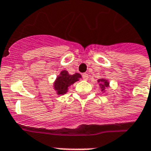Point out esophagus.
Instances as JSON below:
<instances>
[{
	"instance_id": "esophagus-1",
	"label": "esophagus",
	"mask_w": 151,
	"mask_h": 151,
	"mask_svg": "<svg viewBox=\"0 0 151 151\" xmlns=\"http://www.w3.org/2000/svg\"><path fill=\"white\" fill-rule=\"evenodd\" d=\"M89 78V75L87 74V73H83L82 74V78L84 79V80H87Z\"/></svg>"
}]
</instances>
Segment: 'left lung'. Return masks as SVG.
Instances as JSON below:
<instances>
[{
    "label": "left lung",
    "instance_id": "left-lung-1",
    "mask_svg": "<svg viewBox=\"0 0 151 151\" xmlns=\"http://www.w3.org/2000/svg\"><path fill=\"white\" fill-rule=\"evenodd\" d=\"M99 81H102V82H103V80H99ZM104 85H105V86H108V82H106V81H104Z\"/></svg>",
    "mask_w": 151,
    "mask_h": 151
}]
</instances>
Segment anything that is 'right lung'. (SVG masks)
Returning <instances> with one entry per match:
<instances>
[{"mask_svg": "<svg viewBox=\"0 0 151 151\" xmlns=\"http://www.w3.org/2000/svg\"><path fill=\"white\" fill-rule=\"evenodd\" d=\"M79 78H81V75L79 73L70 75L67 71H62L55 82V88L57 91V93L59 95L65 94L69 86L77 82Z\"/></svg>", "mask_w": 151, "mask_h": 151, "instance_id": "obj_1", "label": "right lung"}]
</instances>
